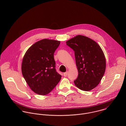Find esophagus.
<instances>
[{"label": "esophagus", "mask_w": 126, "mask_h": 126, "mask_svg": "<svg viewBox=\"0 0 126 126\" xmlns=\"http://www.w3.org/2000/svg\"><path fill=\"white\" fill-rule=\"evenodd\" d=\"M67 74H68V72H66L64 73L63 75H64V77H66L67 76Z\"/></svg>", "instance_id": "34e87169"}]
</instances>
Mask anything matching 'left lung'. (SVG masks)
<instances>
[{"label":"left lung","instance_id":"obj_1","mask_svg":"<svg viewBox=\"0 0 126 126\" xmlns=\"http://www.w3.org/2000/svg\"><path fill=\"white\" fill-rule=\"evenodd\" d=\"M75 52L78 76L74 82L81 90L89 91L100 83L106 70L104 52L97 42L83 35H77L66 41Z\"/></svg>","mask_w":126,"mask_h":126}]
</instances>
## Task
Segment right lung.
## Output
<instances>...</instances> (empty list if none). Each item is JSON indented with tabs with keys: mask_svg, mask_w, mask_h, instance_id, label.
<instances>
[{
	"mask_svg": "<svg viewBox=\"0 0 126 126\" xmlns=\"http://www.w3.org/2000/svg\"><path fill=\"white\" fill-rule=\"evenodd\" d=\"M60 41L44 39L33 44L23 57L21 71L30 89L40 95L49 94L61 78L55 69L54 53Z\"/></svg>",
	"mask_w": 126,
	"mask_h": 126,
	"instance_id": "right-lung-1",
	"label": "right lung"
}]
</instances>
